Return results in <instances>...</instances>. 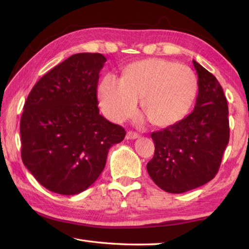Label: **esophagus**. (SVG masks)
Returning a JSON list of instances; mask_svg holds the SVG:
<instances>
[{
	"label": "esophagus",
	"instance_id": "obj_1",
	"mask_svg": "<svg viewBox=\"0 0 249 249\" xmlns=\"http://www.w3.org/2000/svg\"><path fill=\"white\" fill-rule=\"evenodd\" d=\"M137 138H139V134L135 133V131H128V133L126 134V139L127 140H134Z\"/></svg>",
	"mask_w": 249,
	"mask_h": 249
}]
</instances>
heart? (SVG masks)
Returning a JSON list of instances; mask_svg holds the SVG:
<instances>
[{"label":"heart","instance_id":"obj_1","mask_svg":"<svg viewBox=\"0 0 249 249\" xmlns=\"http://www.w3.org/2000/svg\"><path fill=\"white\" fill-rule=\"evenodd\" d=\"M198 82L190 68L161 59L130 63L121 72L120 81L106 77L99 86L105 114L123 122L134 114L137 100L156 127H170L183 121L197 97Z\"/></svg>","mask_w":249,"mask_h":249}]
</instances>
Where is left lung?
Masks as SVG:
<instances>
[{"mask_svg":"<svg viewBox=\"0 0 249 249\" xmlns=\"http://www.w3.org/2000/svg\"><path fill=\"white\" fill-rule=\"evenodd\" d=\"M198 75L195 109L177 125L151 135L155 153L146 169L158 187L181 194L202 186L217 173L229 142L228 104L212 73L193 60Z\"/></svg>","mask_w":249,"mask_h":249,"instance_id":"obj_1","label":"left lung"}]
</instances>
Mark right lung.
<instances>
[{
	"mask_svg": "<svg viewBox=\"0 0 249 249\" xmlns=\"http://www.w3.org/2000/svg\"><path fill=\"white\" fill-rule=\"evenodd\" d=\"M100 53H77L52 68L30 92L20 121L21 157L39 184L77 195L103 172L109 149L125 138L99 114Z\"/></svg>",
	"mask_w": 249,
	"mask_h": 249,
	"instance_id": "add662e5",
	"label": "right lung"
}]
</instances>
